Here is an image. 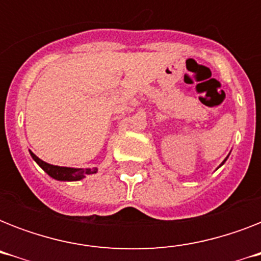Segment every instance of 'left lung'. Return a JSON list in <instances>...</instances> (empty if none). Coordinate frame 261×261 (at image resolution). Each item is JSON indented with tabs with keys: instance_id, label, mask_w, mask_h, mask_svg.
I'll use <instances>...</instances> for the list:
<instances>
[{
	"instance_id": "obj_1",
	"label": "left lung",
	"mask_w": 261,
	"mask_h": 261,
	"mask_svg": "<svg viewBox=\"0 0 261 261\" xmlns=\"http://www.w3.org/2000/svg\"><path fill=\"white\" fill-rule=\"evenodd\" d=\"M226 160H227V157H226V159H225V160H223V163L221 164V165H223V164H225V161H226ZM221 165H219V167H221Z\"/></svg>"
}]
</instances>
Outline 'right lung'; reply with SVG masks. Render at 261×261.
<instances>
[{"instance_id": "right-lung-1", "label": "right lung", "mask_w": 261, "mask_h": 261, "mask_svg": "<svg viewBox=\"0 0 261 261\" xmlns=\"http://www.w3.org/2000/svg\"><path fill=\"white\" fill-rule=\"evenodd\" d=\"M31 153V157L36 161L39 167L42 168L43 171L46 172L48 176H51L55 180H59V181H79L81 178H84L87 174H93L97 172V168H67V167H58V165H51V164L44 163L43 160H40L39 157L32 153Z\"/></svg>"}]
</instances>
